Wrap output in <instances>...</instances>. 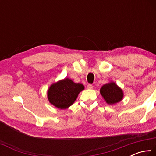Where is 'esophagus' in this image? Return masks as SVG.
Listing matches in <instances>:
<instances>
[{"mask_svg":"<svg viewBox=\"0 0 156 156\" xmlns=\"http://www.w3.org/2000/svg\"><path fill=\"white\" fill-rule=\"evenodd\" d=\"M87 88L89 89H91L92 88H93V85H92V84H89L87 85Z\"/></svg>","mask_w":156,"mask_h":156,"instance_id":"obj_1","label":"esophagus"}]
</instances>
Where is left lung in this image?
<instances>
[{
  "mask_svg": "<svg viewBox=\"0 0 156 156\" xmlns=\"http://www.w3.org/2000/svg\"><path fill=\"white\" fill-rule=\"evenodd\" d=\"M100 94L108 104L113 105L120 102L123 98V92L114 83L105 84L100 89Z\"/></svg>",
  "mask_w": 156,
  "mask_h": 156,
  "instance_id": "obj_1",
  "label": "left lung"
}]
</instances>
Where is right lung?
Wrapping results in <instances>:
<instances>
[{
  "instance_id": "1",
  "label": "right lung",
  "mask_w": 156,
  "mask_h": 156,
  "mask_svg": "<svg viewBox=\"0 0 156 156\" xmlns=\"http://www.w3.org/2000/svg\"><path fill=\"white\" fill-rule=\"evenodd\" d=\"M84 89L82 84L75 83L69 78H65L51 84L47 96L50 103L59 109H64L70 107L78 97V95Z\"/></svg>"
}]
</instances>
